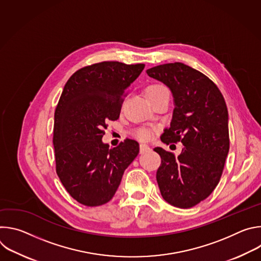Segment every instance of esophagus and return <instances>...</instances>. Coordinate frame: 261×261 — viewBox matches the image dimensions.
<instances>
[{
	"instance_id": "1",
	"label": "esophagus",
	"mask_w": 261,
	"mask_h": 261,
	"mask_svg": "<svg viewBox=\"0 0 261 261\" xmlns=\"http://www.w3.org/2000/svg\"><path fill=\"white\" fill-rule=\"evenodd\" d=\"M150 150H151L150 146L146 145V144H140V145H139V151H140L141 154H143V153H145V152H147V151H150Z\"/></svg>"
}]
</instances>
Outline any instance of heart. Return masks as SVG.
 Masks as SVG:
<instances>
[{"instance_id": "1", "label": "heart", "mask_w": 261, "mask_h": 261, "mask_svg": "<svg viewBox=\"0 0 261 261\" xmlns=\"http://www.w3.org/2000/svg\"><path fill=\"white\" fill-rule=\"evenodd\" d=\"M164 93H169V92H168V89L162 84H152L150 86H147L145 89L146 97H153V96H157ZM134 136L141 141H146L148 139H151L152 132L150 129L141 127L134 132Z\"/></svg>"}]
</instances>
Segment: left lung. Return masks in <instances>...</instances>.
<instances>
[{"label": "left lung", "mask_w": 261, "mask_h": 261, "mask_svg": "<svg viewBox=\"0 0 261 261\" xmlns=\"http://www.w3.org/2000/svg\"><path fill=\"white\" fill-rule=\"evenodd\" d=\"M146 73L165 84L174 99L170 127L161 140L184 145L178 156L154 148L161 157L159 189L169 204L189 208L211 195L224 169L229 151L227 106L215 83L190 66L168 63Z\"/></svg>", "instance_id": "8db88e82"}]
</instances>
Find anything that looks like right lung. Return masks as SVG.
<instances>
[{
	"instance_id": "obj_1",
	"label": "right lung",
	"mask_w": 261,
	"mask_h": 261,
	"mask_svg": "<svg viewBox=\"0 0 261 261\" xmlns=\"http://www.w3.org/2000/svg\"><path fill=\"white\" fill-rule=\"evenodd\" d=\"M143 68L96 63L74 72L64 87L55 111L56 171L71 197L84 205L98 206L113 198L139 153L133 139L109 148L102 137L106 123L119 119L126 91Z\"/></svg>"
}]
</instances>
